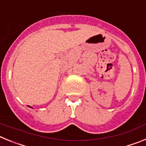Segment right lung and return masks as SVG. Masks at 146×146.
I'll return each mask as SVG.
<instances>
[{
	"instance_id": "obj_1",
	"label": "right lung",
	"mask_w": 146,
	"mask_h": 146,
	"mask_svg": "<svg viewBox=\"0 0 146 146\" xmlns=\"http://www.w3.org/2000/svg\"><path fill=\"white\" fill-rule=\"evenodd\" d=\"M28 107H29V108H31V106H28Z\"/></svg>"
}]
</instances>
